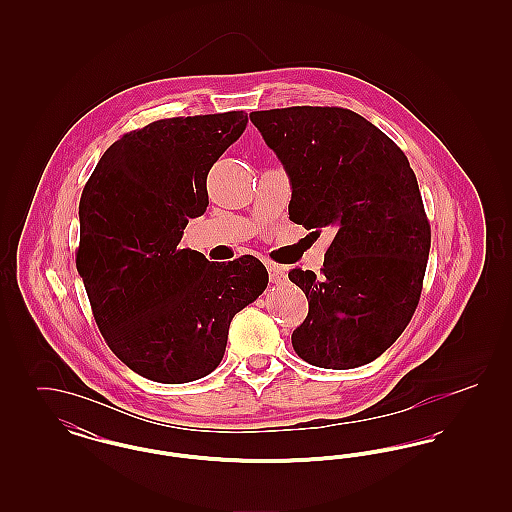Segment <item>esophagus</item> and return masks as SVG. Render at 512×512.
I'll return each mask as SVG.
<instances>
[{
	"mask_svg": "<svg viewBox=\"0 0 512 512\" xmlns=\"http://www.w3.org/2000/svg\"><path fill=\"white\" fill-rule=\"evenodd\" d=\"M268 270V280L272 282V284H282V282H286V270L282 267H278V265H274V263H267Z\"/></svg>",
	"mask_w": 512,
	"mask_h": 512,
	"instance_id": "esophagus-1",
	"label": "esophagus"
}]
</instances>
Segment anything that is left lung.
<instances>
[{"label": "left lung", "mask_w": 512, "mask_h": 512, "mask_svg": "<svg viewBox=\"0 0 512 512\" xmlns=\"http://www.w3.org/2000/svg\"><path fill=\"white\" fill-rule=\"evenodd\" d=\"M249 119L290 176V219L313 234L334 230L318 278L288 274L309 301L295 353L334 370L372 363L413 318L432 242L409 159L349 109L303 105Z\"/></svg>", "instance_id": "1"}]
</instances>
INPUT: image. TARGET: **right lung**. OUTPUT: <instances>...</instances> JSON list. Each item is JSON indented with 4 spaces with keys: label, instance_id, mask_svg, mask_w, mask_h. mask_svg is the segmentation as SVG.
Wrapping results in <instances>:
<instances>
[{
    "label": "right lung",
    "instance_id": "add662e5",
    "mask_svg": "<svg viewBox=\"0 0 512 512\" xmlns=\"http://www.w3.org/2000/svg\"><path fill=\"white\" fill-rule=\"evenodd\" d=\"M245 124L244 111L151 122L109 147L84 186L76 270L101 336L147 380L211 374L232 318L267 288L253 255L211 263L178 247L209 205L207 174Z\"/></svg>",
    "mask_w": 512,
    "mask_h": 512
}]
</instances>
